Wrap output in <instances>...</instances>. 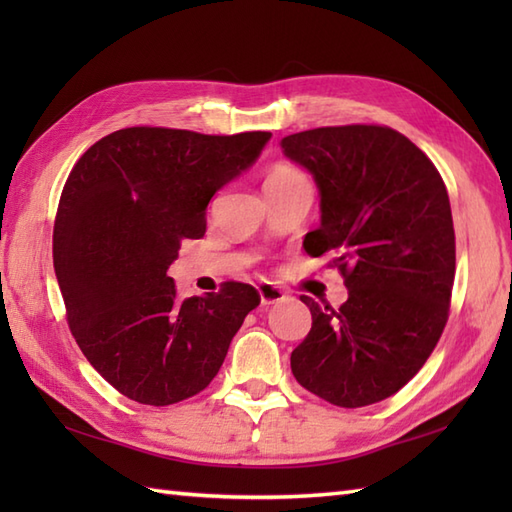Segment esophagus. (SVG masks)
Wrapping results in <instances>:
<instances>
[{
    "label": "esophagus",
    "mask_w": 512,
    "mask_h": 512,
    "mask_svg": "<svg viewBox=\"0 0 512 512\" xmlns=\"http://www.w3.org/2000/svg\"><path fill=\"white\" fill-rule=\"evenodd\" d=\"M257 292H259V299H262V306H270V303H279L288 299L286 292L273 284H259Z\"/></svg>",
    "instance_id": "obj_1"
}]
</instances>
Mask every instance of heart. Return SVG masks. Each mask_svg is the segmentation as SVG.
Segmentation results:
<instances>
[{"label":"heart","mask_w":512,"mask_h":512,"mask_svg":"<svg viewBox=\"0 0 512 512\" xmlns=\"http://www.w3.org/2000/svg\"><path fill=\"white\" fill-rule=\"evenodd\" d=\"M292 176H299V171L290 165H275L273 169L268 171L266 182H273V180H284V178H292Z\"/></svg>","instance_id":"b5f03b06"}]
</instances>
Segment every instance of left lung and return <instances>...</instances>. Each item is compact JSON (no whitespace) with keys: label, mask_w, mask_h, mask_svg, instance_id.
Wrapping results in <instances>:
<instances>
[{"label":"left lung","mask_w":512,"mask_h":512,"mask_svg":"<svg viewBox=\"0 0 512 512\" xmlns=\"http://www.w3.org/2000/svg\"><path fill=\"white\" fill-rule=\"evenodd\" d=\"M284 156L317 182L321 224L303 239L312 257L336 253L347 301L312 297V328L292 374L336 407L396 394L447 325L455 277L449 193L433 162L389 127H319L281 138Z\"/></svg>","instance_id":"obj_1"}]
</instances>
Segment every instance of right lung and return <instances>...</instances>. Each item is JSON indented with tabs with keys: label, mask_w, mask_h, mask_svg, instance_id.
I'll return each mask as SVG.
<instances>
[{
	"label": "right lung",
	"mask_w": 512,
	"mask_h": 512,
	"mask_svg": "<svg viewBox=\"0 0 512 512\" xmlns=\"http://www.w3.org/2000/svg\"><path fill=\"white\" fill-rule=\"evenodd\" d=\"M270 136L127 127L70 171L52 235L70 330L96 372L140 405L200 394L259 306L237 281L180 301L167 270L182 239L204 235L213 195L255 165Z\"/></svg>",
	"instance_id": "right-lung-1"
}]
</instances>
